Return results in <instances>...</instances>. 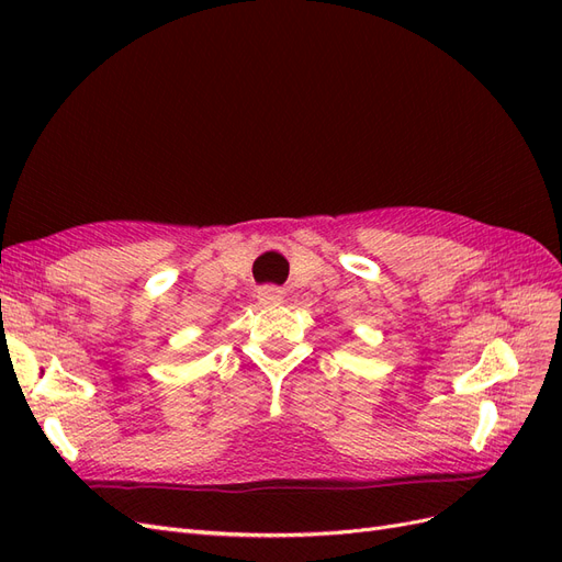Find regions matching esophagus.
<instances>
[{"label": "esophagus", "mask_w": 562, "mask_h": 562, "mask_svg": "<svg viewBox=\"0 0 562 562\" xmlns=\"http://www.w3.org/2000/svg\"><path fill=\"white\" fill-rule=\"evenodd\" d=\"M258 300L267 304V307H277V304L283 302V291L277 285H262L258 291Z\"/></svg>", "instance_id": "esophagus-1"}]
</instances>
